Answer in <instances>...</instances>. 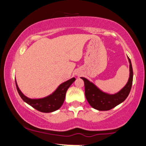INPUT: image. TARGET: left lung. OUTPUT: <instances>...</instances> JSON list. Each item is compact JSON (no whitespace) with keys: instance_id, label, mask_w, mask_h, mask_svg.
Segmentation results:
<instances>
[{"instance_id":"8db88e82","label":"left lung","mask_w":146,"mask_h":146,"mask_svg":"<svg viewBox=\"0 0 146 146\" xmlns=\"http://www.w3.org/2000/svg\"><path fill=\"white\" fill-rule=\"evenodd\" d=\"M130 77L126 85L116 94L110 95L102 92L84 78H81L84 82L85 96L88 104L95 109L98 110H109L123 102L130 93L133 80V71L130 58Z\"/></svg>"}]
</instances>
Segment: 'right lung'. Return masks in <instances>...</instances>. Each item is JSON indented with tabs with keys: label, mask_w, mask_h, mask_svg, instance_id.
Wrapping results in <instances>:
<instances>
[{
	"label": "right lung",
	"mask_w": 146,
	"mask_h": 146,
	"mask_svg": "<svg viewBox=\"0 0 146 146\" xmlns=\"http://www.w3.org/2000/svg\"><path fill=\"white\" fill-rule=\"evenodd\" d=\"M75 80V78H73L66 82H64L58 87L54 93L48 95L46 98L41 99H30L23 95L18 88L17 83L16 82V88L21 98L24 102L32 106L35 109L42 113H51L59 109L64 101L66 93L68 88Z\"/></svg>",
	"instance_id": "obj_1"
}]
</instances>
